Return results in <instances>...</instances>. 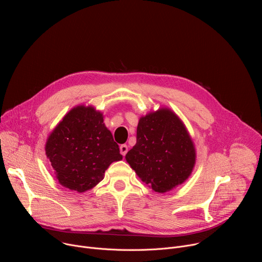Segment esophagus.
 Instances as JSON below:
<instances>
[{
  "label": "esophagus",
  "instance_id": "1",
  "mask_svg": "<svg viewBox=\"0 0 262 262\" xmlns=\"http://www.w3.org/2000/svg\"><path fill=\"white\" fill-rule=\"evenodd\" d=\"M127 151H128V147H127V145L123 144V145H121V146H120V152H121V155H122L123 157L127 154Z\"/></svg>",
  "mask_w": 262,
  "mask_h": 262
}]
</instances>
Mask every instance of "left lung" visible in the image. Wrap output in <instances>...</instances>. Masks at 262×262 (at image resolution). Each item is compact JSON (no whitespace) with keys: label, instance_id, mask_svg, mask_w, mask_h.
I'll use <instances>...</instances> for the list:
<instances>
[{"label":"left lung","instance_id":"left-lung-1","mask_svg":"<svg viewBox=\"0 0 262 262\" xmlns=\"http://www.w3.org/2000/svg\"><path fill=\"white\" fill-rule=\"evenodd\" d=\"M125 160L156 193H166L188 179L196 164L194 142L169 107L149 112L139 120L137 143Z\"/></svg>","mask_w":262,"mask_h":262}]
</instances>
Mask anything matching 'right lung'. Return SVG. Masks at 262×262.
Returning a JSON list of instances; mask_svg holds the SVG:
<instances>
[{"label": "right lung", "instance_id": "add662e5", "mask_svg": "<svg viewBox=\"0 0 262 262\" xmlns=\"http://www.w3.org/2000/svg\"><path fill=\"white\" fill-rule=\"evenodd\" d=\"M46 155L64 188L84 193L100 182L108 166L122 160L119 146L93 105L72 107L49 135Z\"/></svg>", "mask_w": 262, "mask_h": 262}]
</instances>
